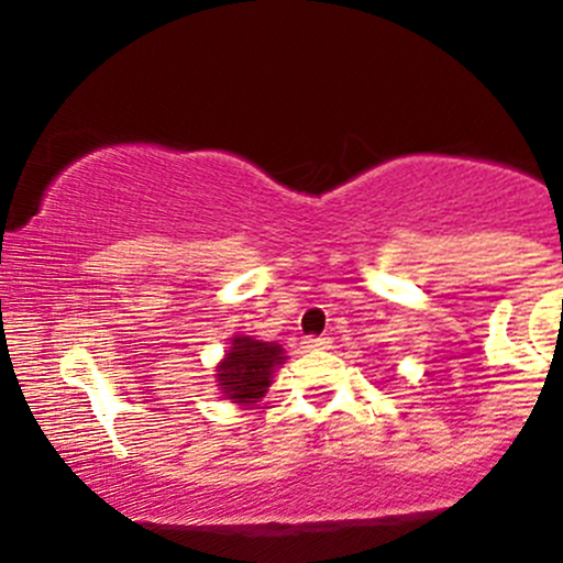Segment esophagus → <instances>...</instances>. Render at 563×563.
Instances as JSON below:
<instances>
[{
	"label": "esophagus",
	"mask_w": 563,
	"mask_h": 563,
	"mask_svg": "<svg viewBox=\"0 0 563 563\" xmlns=\"http://www.w3.org/2000/svg\"><path fill=\"white\" fill-rule=\"evenodd\" d=\"M301 344H303V349H307V352H318V349L331 346V341L322 339V335H307V339H303Z\"/></svg>",
	"instance_id": "obj_1"
}]
</instances>
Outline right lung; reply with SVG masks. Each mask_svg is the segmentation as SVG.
<instances>
[{
    "label": "right lung",
    "mask_w": 563,
    "mask_h": 563,
    "mask_svg": "<svg viewBox=\"0 0 563 563\" xmlns=\"http://www.w3.org/2000/svg\"><path fill=\"white\" fill-rule=\"evenodd\" d=\"M286 360V352L275 341H260L254 335L235 333L224 357L217 363L214 384L222 399H230L232 405L249 410L262 402V397L273 386L277 367Z\"/></svg>",
    "instance_id": "obj_1"
}]
</instances>
